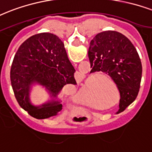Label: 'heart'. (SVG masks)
<instances>
[{
  "mask_svg": "<svg viewBox=\"0 0 152 152\" xmlns=\"http://www.w3.org/2000/svg\"><path fill=\"white\" fill-rule=\"evenodd\" d=\"M102 84H95V85H87L84 89V93H83V96L81 97L80 103L84 105H86L88 107H92V108H100L101 106L99 104H97L96 102L95 101L93 95L98 91V88L101 87ZM82 92H78L76 96L78 99L80 96L81 95ZM114 95L112 94L110 91H104L102 92L100 98L102 100H104V102H109L110 100H112L114 98Z\"/></svg>",
  "mask_w": 152,
  "mask_h": 152,
  "instance_id": "obj_1",
  "label": "heart"
}]
</instances>
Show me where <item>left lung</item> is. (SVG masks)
<instances>
[{"label":"left lung","mask_w":152,"mask_h":152,"mask_svg":"<svg viewBox=\"0 0 152 152\" xmlns=\"http://www.w3.org/2000/svg\"><path fill=\"white\" fill-rule=\"evenodd\" d=\"M90 73L102 72L109 76L120 91V109L124 111L137 97L142 78V64L137 51L124 35L105 31L90 42Z\"/></svg>","instance_id":"obj_1"}]
</instances>
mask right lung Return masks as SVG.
<instances>
[{
  "instance_id": "obj_1",
  "label": "right lung",
  "mask_w": 152,
  "mask_h": 152,
  "mask_svg": "<svg viewBox=\"0 0 152 152\" xmlns=\"http://www.w3.org/2000/svg\"><path fill=\"white\" fill-rule=\"evenodd\" d=\"M75 72L61 39L42 32L32 36L18 48L10 71L11 85L23 109L36 119H46L57 115L62 104L53 100L39 107L33 106L29 100L31 84L43 85L52 96L56 97L64 86L76 85Z\"/></svg>"
}]
</instances>
